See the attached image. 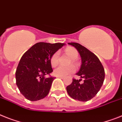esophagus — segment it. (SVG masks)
Here are the masks:
<instances>
[{
  "label": "esophagus",
  "mask_w": 122,
  "mask_h": 122,
  "mask_svg": "<svg viewBox=\"0 0 122 122\" xmlns=\"http://www.w3.org/2000/svg\"><path fill=\"white\" fill-rule=\"evenodd\" d=\"M57 77L61 79H64V77H62V76H57Z\"/></svg>",
  "instance_id": "obj_1"
}]
</instances>
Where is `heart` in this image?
<instances>
[{"mask_svg":"<svg viewBox=\"0 0 122 122\" xmlns=\"http://www.w3.org/2000/svg\"><path fill=\"white\" fill-rule=\"evenodd\" d=\"M65 52L67 55H69L71 58L74 60L78 58V52L73 47H67L65 50ZM59 51H55L51 55L50 58V64L52 66L55 67L58 64V59H59ZM75 67L74 66H59L54 70V74L56 76L65 77L73 73L75 71Z\"/></svg>","mask_w":122,"mask_h":122,"instance_id":"b5f03b06","label":"heart"}]
</instances>
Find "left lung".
I'll return each instance as SVG.
<instances>
[{
  "instance_id": "1",
  "label": "left lung",
  "mask_w": 122,
  "mask_h": 122,
  "mask_svg": "<svg viewBox=\"0 0 122 122\" xmlns=\"http://www.w3.org/2000/svg\"><path fill=\"white\" fill-rule=\"evenodd\" d=\"M78 51L81 57L82 64L77 76L82 79H72V83L66 87L69 96L72 99L86 102L96 96L101 89L105 78V71L102 63L95 54L77 43H68Z\"/></svg>"
}]
</instances>
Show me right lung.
<instances>
[{
  "label": "right lung",
  "instance_id": "obj_1",
  "mask_svg": "<svg viewBox=\"0 0 122 122\" xmlns=\"http://www.w3.org/2000/svg\"><path fill=\"white\" fill-rule=\"evenodd\" d=\"M64 43H37L23 54L17 66L15 78L18 89L30 101L43 99L48 94L54 77L50 58ZM48 74L50 76L46 77Z\"/></svg>",
  "mask_w": 122,
  "mask_h": 122
}]
</instances>
